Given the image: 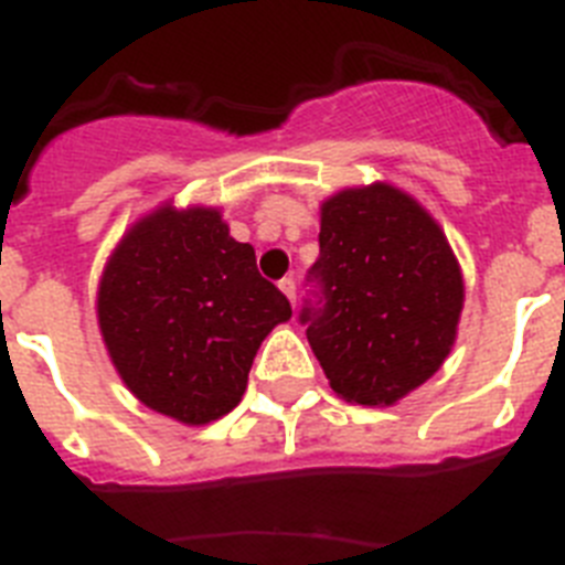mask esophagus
Instances as JSON below:
<instances>
[{
    "instance_id": "obj_1",
    "label": "esophagus",
    "mask_w": 565,
    "mask_h": 565,
    "mask_svg": "<svg viewBox=\"0 0 565 565\" xmlns=\"http://www.w3.org/2000/svg\"><path fill=\"white\" fill-rule=\"evenodd\" d=\"M279 291L286 294L288 302H297V282H294V277H286V279H279Z\"/></svg>"
}]
</instances>
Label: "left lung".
Listing matches in <instances>:
<instances>
[{"mask_svg":"<svg viewBox=\"0 0 565 565\" xmlns=\"http://www.w3.org/2000/svg\"><path fill=\"white\" fill-rule=\"evenodd\" d=\"M317 299L299 313L333 393L391 407L450 356L463 277L427 209L391 183L322 203Z\"/></svg>","mask_w":565,"mask_h":565,"instance_id":"left-lung-1","label":"left lung"}]
</instances>
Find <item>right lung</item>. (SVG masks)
<instances>
[{
	"label": "right lung",
	"instance_id": "right-lung-1",
	"mask_svg": "<svg viewBox=\"0 0 565 565\" xmlns=\"http://www.w3.org/2000/svg\"><path fill=\"white\" fill-rule=\"evenodd\" d=\"M96 311L129 393L192 427L237 407L259 342L291 319L286 294L259 277L254 248L217 209L172 203L109 254Z\"/></svg>",
	"mask_w": 565,
	"mask_h": 565
}]
</instances>
